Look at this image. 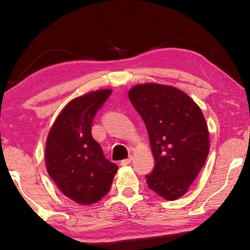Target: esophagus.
Listing matches in <instances>:
<instances>
[{"label": "esophagus", "instance_id": "obj_1", "mask_svg": "<svg viewBox=\"0 0 250 250\" xmlns=\"http://www.w3.org/2000/svg\"><path fill=\"white\" fill-rule=\"evenodd\" d=\"M131 162H132V157H129V158H127V159L122 160L121 165H122V166H127L128 164H131Z\"/></svg>", "mask_w": 250, "mask_h": 250}]
</instances>
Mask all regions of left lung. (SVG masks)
Masks as SVG:
<instances>
[{
  "instance_id": "8db88e82",
  "label": "left lung",
  "mask_w": 250,
  "mask_h": 250,
  "mask_svg": "<svg viewBox=\"0 0 250 250\" xmlns=\"http://www.w3.org/2000/svg\"><path fill=\"white\" fill-rule=\"evenodd\" d=\"M128 98L141 115L155 158L148 187L164 199L184 196L206 163L209 133L203 111L179 88L157 83L134 85Z\"/></svg>"
}]
</instances>
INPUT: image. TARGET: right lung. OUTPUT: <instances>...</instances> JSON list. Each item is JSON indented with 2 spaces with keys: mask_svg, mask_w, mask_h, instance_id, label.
<instances>
[{
  "mask_svg": "<svg viewBox=\"0 0 250 250\" xmlns=\"http://www.w3.org/2000/svg\"><path fill=\"white\" fill-rule=\"evenodd\" d=\"M111 91L102 88L73 99L47 134L44 155L47 173L64 196L85 206L107 194L118 169L105 158L91 133L95 112Z\"/></svg>",
  "mask_w": 250,
  "mask_h": 250,
  "instance_id": "obj_1",
  "label": "right lung"
}]
</instances>
